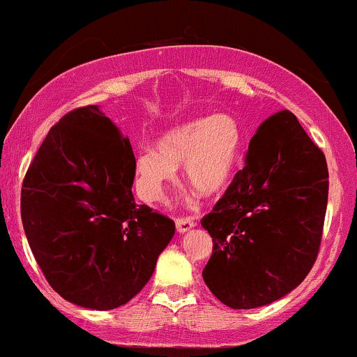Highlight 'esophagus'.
<instances>
[{
	"label": "esophagus",
	"mask_w": 357,
	"mask_h": 357,
	"mask_svg": "<svg viewBox=\"0 0 357 357\" xmlns=\"http://www.w3.org/2000/svg\"><path fill=\"white\" fill-rule=\"evenodd\" d=\"M195 225L197 223L194 221V218H177V220H175V226H177L178 233H187L189 229H192Z\"/></svg>",
	"instance_id": "34e87169"
}]
</instances>
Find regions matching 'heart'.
Masks as SVG:
<instances>
[{
    "instance_id": "b5f03b06",
    "label": "heart",
    "mask_w": 357,
    "mask_h": 357,
    "mask_svg": "<svg viewBox=\"0 0 357 357\" xmlns=\"http://www.w3.org/2000/svg\"><path fill=\"white\" fill-rule=\"evenodd\" d=\"M241 153V131L235 117L214 114L178 126L158 141V151L136 155V185L144 199H158L183 165L189 189L199 197H218L235 177Z\"/></svg>"
}]
</instances>
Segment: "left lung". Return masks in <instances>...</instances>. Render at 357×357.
<instances>
[{"label":"left lung","instance_id":"left-lung-1","mask_svg":"<svg viewBox=\"0 0 357 357\" xmlns=\"http://www.w3.org/2000/svg\"><path fill=\"white\" fill-rule=\"evenodd\" d=\"M328 199L324 151L281 110L262 122L245 167L201 220L213 238L202 271L226 306L250 310L286 296L315 264Z\"/></svg>","mask_w":357,"mask_h":357}]
</instances>
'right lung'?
I'll return each instance as SVG.
<instances>
[{"instance_id": "right-lung-1", "label": "right lung", "mask_w": 357, "mask_h": 357, "mask_svg": "<svg viewBox=\"0 0 357 357\" xmlns=\"http://www.w3.org/2000/svg\"><path fill=\"white\" fill-rule=\"evenodd\" d=\"M134 153L97 105L61 117L30 163L22 223L52 289L90 310L136 296L175 223L132 195Z\"/></svg>"}]
</instances>
